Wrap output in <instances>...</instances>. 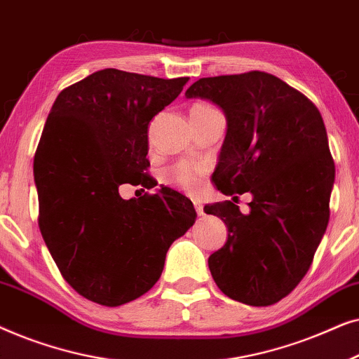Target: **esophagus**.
I'll return each mask as SVG.
<instances>
[{"label": "esophagus", "instance_id": "1", "mask_svg": "<svg viewBox=\"0 0 359 359\" xmlns=\"http://www.w3.org/2000/svg\"><path fill=\"white\" fill-rule=\"evenodd\" d=\"M193 203H194V208H196V212H198V215H204L203 203H201V201H198V199H194Z\"/></svg>", "mask_w": 359, "mask_h": 359}]
</instances>
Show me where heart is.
<instances>
[{"label": "heart", "mask_w": 359, "mask_h": 359, "mask_svg": "<svg viewBox=\"0 0 359 359\" xmlns=\"http://www.w3.org/2000/svg\"><path fill=\"white\" fill-rule=\"evenodd\" d=\"M203 106V104H196ZM204 166L198 163H188V161H181V163L171 166L166 173V180L171 184L178 186V188L188 191V193H194L199 188L201 178L204 175Z\"/></svg>", "instance_id": "1"}]
</instances>
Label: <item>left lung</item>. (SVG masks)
<instances>
[{
    "label": "left lung",
    "instance_id": "8db88e82",
    "mask_svg": "<svg viewBox=\"0 0 359 359\" xmlns=\"http://www.w3.org/2000/svg\"><path fill=\"white\" fill-rule=\"evenodd\" d=\"M186 97L212 101L227 117L214 184L253 196L248 214L230 201L204 208L229 229L210 274L233 301L271 306L306 276L327 230L335 163L325 124L311 100L264 72L201 78Z\"/></svg>",
    "mask_w": 359,
    "mask_h": 359
}]
</instances>
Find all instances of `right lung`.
<instances>
[{"label": "right lung", "instance_id": "add662e5", "mask_svg": "<svg viewBox=\"0 0 359 359\" xmlns=\"http://www.w3.org/2000/svg\"><path fill=\"white\" fill-rule=\"evenodd\" d=\"M188 80L106 68L60 91L43 126L34 156L39 229L63 279L101 306L150 291L170 245L196 220L175 189L119 194L121 184L156 186L145 173L149 124Z\"/></svg>", "mask_w": 359, "mask_h": 359}]
</instances>
